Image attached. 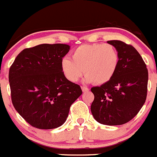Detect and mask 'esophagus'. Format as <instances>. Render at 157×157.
<instances>
[{
  "label": "esophagus",
  "instance_id": "obj_1",
  "mask_svg": "<svg viewBox=\"0 0 157 157\" xmlns=\"http://www.w3.org/2000/svg\"><path fill=\"white\" fill-rule=\"evenodd\" d=\"M82 91H83V92H87V91H88V88H87V87H85V86H82Z\"/></svg>",
  "mask_w": 157,
  "mask_h": 157
}]
</instances>
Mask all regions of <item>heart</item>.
<instances>
[{"label": "heart", "instance_id": "heart-1", "mask_svg": "<svg viewBox=\"0 0 157 157\" xmlns=\"http://www.w3.org/2000/svg\"><path fill=\"white\" fill-rule=\"evenodd\" d=\"M118 64L119 53L112 45L84 44L72 51V59H63L61 69L72 82H77L84 72V82L102 85L113 78Z\"/></svg>", "mask_w": 157, "mask_h": 157}]
</instances>
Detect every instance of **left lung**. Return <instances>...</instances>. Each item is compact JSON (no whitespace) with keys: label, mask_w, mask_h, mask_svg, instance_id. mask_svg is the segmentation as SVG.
Here are the masks:
<instances>
[{"label":"left lung","mask_w":157,"mask_h":157,"mask_svg":"<svg viewBox=\"0 0 157 157\" xmlns=\"http://www.w3.org/2000/svg\"><path fill=\"white\" fill-rule=\"evenodd\" d=\"M108 43L117 49L119 64L109 82L91 88L94 95L91 111L98 123L114 126L130 121L144 105L148 71L133 46L120 40H110Z\"/></svg>","instance_id":"1"}]
</instances>
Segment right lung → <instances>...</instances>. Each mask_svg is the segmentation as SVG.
<instances>
[{
  "label": "right lung",
  "mask_w": 157,
  "mask_h": 157,
  "mask_svg": "<svg viewBox=\"0 0 157 157\" xmlns=\"http://www.w3.org/2000/svg\"><path fill=\"white\" fill-rule=\"evenodd\" d=\"M67 44H40L21 51L9 71L13 107L27 123L39 129L62 126L69 108L82 94L81 87L61 69Z\"/></svg>",
  "instance_id": "obj_1"
}]
</instances>
